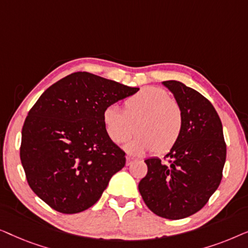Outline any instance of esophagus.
I'll return each mask as SVG.
<instances>
[{"label":"esophagus","instance_id":"obj_1","mask_svg":"<svg viewBox=\"0 0 248 248\" xmlns=\"http://www.w3.org/2000/svg\"><path fill=\"white\" fill-rule=\"evenodd\" d=\"M133 160H134V158H132L131 155H127V157H126V166H130Z\"/></svg>","mask_w":248,"mask_h":248}]
</instances>
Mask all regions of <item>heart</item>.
Masks as SVG:
<instances>
[{
    "mask_svg": "<svg viewBox=\"0 0 248 248\" xmlns=\"http://www.w3.org/2000/svg\"><path fill=\"white\" fill-rule=\"evenodd\" d=\"M103 122L108 137L116 144L138 133L126 147L128 152L137 155L170 150L181 138L184 124L179 105L167 91L157 87H147L127 97L123 110L108 106Z\"/></svg>",
    "mask_w": 248,
    "mask_h": 248,
    "instance_id": "heart-1",
    "label": "heart"
}]
</instances>
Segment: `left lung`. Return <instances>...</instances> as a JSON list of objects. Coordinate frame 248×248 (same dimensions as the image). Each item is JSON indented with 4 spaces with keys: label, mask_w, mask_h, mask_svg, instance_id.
<instances>
[{
    "label": "left lung",
    "mask_w": 248,
    "mask_h": 248,
    "mask_svg": "<svg viewBox=\"0 0 248 248\" xmlns=\"http://www.w3.org/2000/svg\"><path fill=\"white\" fill-rule=\"evenodd\" d=\"M162 84L183 113L181 138L166 155L144 160L148 172L139 183L143 201L155 215L177 220L194 215L218 188L226 162L222 124L212 104L179 81Z\"/></svg>",
    "instance_id": "1"
}]
</instances>
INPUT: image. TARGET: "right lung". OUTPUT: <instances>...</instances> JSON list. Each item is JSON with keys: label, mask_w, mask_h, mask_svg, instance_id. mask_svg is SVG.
I'll return each instance as SVG.
<instances>
[{"label": "right lung", "mask_w": 248, "mask_h": 248, "mask_svg": "<svg viewBox=\"0 0 248 248\" xmlns=\"http://www.w3.org/2000/svg\"><path fill=\"white\" fill-rule=\"evenodd\" d=\"M138 91L88 72L44 91L26 118L20 148L27 181L39 199L66 215L100 199L126 161L105 130L104 110Z\"/></svg>", "instance_id": "1"}]
</instances>
